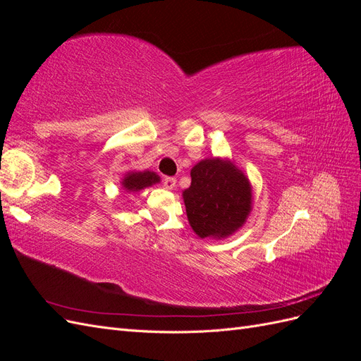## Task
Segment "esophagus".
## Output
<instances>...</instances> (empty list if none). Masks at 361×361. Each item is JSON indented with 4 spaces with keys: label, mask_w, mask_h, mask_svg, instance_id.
Masks as SVG:
<instances>
[{
    "label": "esophagus",
    "mask_w": 361,
    "mask_h": 361,
    "mask_svg": "<svg viewBox=\"0 0 361 361\" xmlns=\"http://www.w3.org/2000/svg\"><path fill=\"white\" fill-rule=\"evenodd\" d=\"M162 185H164V188H166V190H173L174 187H176V179H174V178H164Z\"/></svg>",
    "instance_id": "esophagus-1"
}]
</instances>
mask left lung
Here are the masks:
<instances>
[{
	"label": "left lung",
	"mask_w": 361,
	"mask_h": 361,
	"mask_svg": "<svg viewBox=\"0 0 361 361\" xmlns=\"http://www.w3.org/2000/svg\"><path fill=\"white\" fill-rule=\"evenodd\" d=\"M182 195L190 226L202 239L235 233L247 221L253 202L248 178L233 162L221 158L195 164L190 188Z\"/></svg>",
	"instance_id": "left-lung-1"
}]
</instances>
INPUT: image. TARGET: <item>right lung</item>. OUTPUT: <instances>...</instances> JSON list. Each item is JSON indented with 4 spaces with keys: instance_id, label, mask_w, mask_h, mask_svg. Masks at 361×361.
Listing matches in <instances>:
<instances>
[{
    "instance_id": "1",
    "label": "right lung",
    "mask_w": 361,
    "mask_h": 361,
    "mask_svg": "<svg viewBox=\"0 0 361 361\" xmlns=\"http://www.w3.org/2000/svg\"><path fill=\"white\" fill-rule=\"evenodd\" d=\"M159 182V176L155 171H129L125 174V178L122 180V187L125 191H140L145 190L147 187H152Z\"/></svg>"
}]
</instances>
